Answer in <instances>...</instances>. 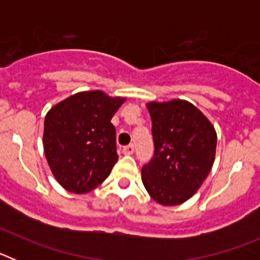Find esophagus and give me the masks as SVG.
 Wrapping results in <instances>:
<instances>
[{
  "label": "esophagus",
  "mask_w": 260,
  "mask_h": 260,
  "mask_svg": "<svg viewBox=\"0 0 260 260\" xmlns=\"http://www.w3.org/2000/svg\"><path fill=\"white\" fill-rule=\"evenodd\" d=\"M122 152L123 155H133V152H134V146H133V144H128V146L123 147Z\"/></svg>",
  "instance_id": "obj_1"
}]
</instances>
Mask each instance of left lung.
<instances>
[{
	"label": "left lung",
	"mask_w": 260,
	"mask_h": 260,
	"mask_svg": "<svg viewBox=\"0 0 260 260\" xmlns=\"http://www.w3.org/2000/svg\"><path fill=\"white\" fill-rule=\"evenodd\" d=\"M152 119L155 156L142 168V182L161 206L189 201L212 169L217 134L210 119L190 102L147 103Z\"/></svg>",
	"instance_id": "obj_1"
}]
</instances>
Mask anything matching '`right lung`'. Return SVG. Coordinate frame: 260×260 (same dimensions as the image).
<instances>
[{"label":"right lung","mask_w":260,"mask_h":260,"mask_svg":"<svg viewBox=\"0 0 260 260\" xmlns=\"http://www.w3.org/2000/svg\"><path fill=\"white\" fill-rule=\"evenodd\" d=\"M125 102L126 98L95 89L74 93L48 110L43 146L50 171L63 189L87 194L109 176L118 160L110 119Z\"/></svg>","instance_id":"obj_1"}]
</instances>
